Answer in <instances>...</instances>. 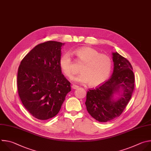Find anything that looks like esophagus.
I'll return each mask as SVG.
<instances>
[{"instance_id":"34e87169","label":"esophagus","mask_w":151,"mask_h":151,"mask_svg":"<svg viewBox=\"0 0 151 151\" xmlns=\"http://www.w3.org/2000/svg\"><path fill=\"white\" fill-rule=\"evenodd\" d=\"M79 87V86H77V85H76V84H73L72 85V88H73V89H76V88H78Z\"/></svg>"}]
</instances>
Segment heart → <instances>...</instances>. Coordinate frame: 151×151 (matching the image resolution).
<instances>
[{"mask_svg":"<svg viewBox=\"0 0 151 151\" xmlns=\"http://www.w3.org/2000/svg\"><path fill=\"white\" fill-rule=\"evenodd\" d=\"M78 61L83 64L80 68V75L73 79L74 81L88 83L90 86H99L109 78L112 62L111 58L90 47L84 46L74 50ZM59 64L63 74L68 78H71L75 72L73 68V61L68 53H64L60 57Z\"/></svg>","mask_w":151,"mask_h":151,"instance_id":"obj_1","label":"heart"}]
</instances>
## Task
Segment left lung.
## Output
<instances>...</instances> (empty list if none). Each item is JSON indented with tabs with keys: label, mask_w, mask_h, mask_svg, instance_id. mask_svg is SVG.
<instances>
[{
	"label": "left lung",
	"mask_w": 151,
	"mask_h": 151,
	"mask_svg": "<svg viewBox=\"0 0 151 151\" xmlns=\"http://www.w3.org/2000/svg\"><path fill=\"white\" fill-rule=\"evenodd\" d=\"M112 55L114 67L112 77L95 89L89 90L86 95L87 110L99 122L111 121L121 115L134 87V76L130 62L117 52ZM119 90L122 94L116 100H113L114 93Z\"/></svg>",
	"instance_id": "8db88e82"
}]
</instances>
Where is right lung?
Wrapping results in <instances>:
<instances>
[{"label": "right lung", "instance_id": "add662e5", "mask_svg": "<svg viewBox=\"0 0 151 151\" xmlns=\"http://www.w3.org/2000/svg\"><path fill=\"white\" fill-rule=\"evenodd\" d=\"M64 44L55 41L39 44L25 56L18 68L20 99L29 113L40 120L55 116L71 91V83L59 64Z\"/></svg>", "mask_w": 151, "mask_h": 151}]
</instances>
